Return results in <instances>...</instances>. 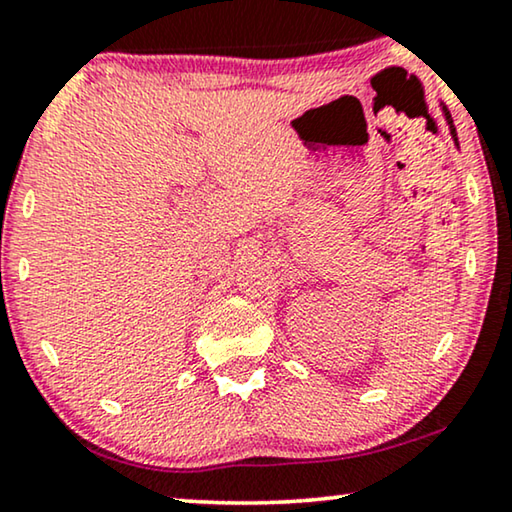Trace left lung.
<instances>
[{
	"label": "left lung",
	"mask_w": 512,
	"mask_h": 512,
	"mask_svg": "<svg viewBox=\"0 0 512 512\" xmlns=\"http://www.w3.org/2000/svg\"><path fill=\"white\" fill-rule=\"evenodd\" d=\"M445 118H448L450 132H452V139H455V141H457V132H455V125H452V118H450V113H448V109H445Z\"/></svg>",
	"instance_id": "8db88e82"
}]
</instances>
